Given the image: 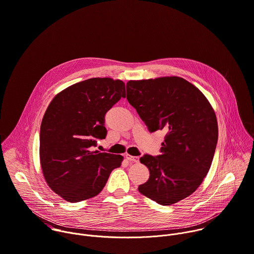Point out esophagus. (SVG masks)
I'll use <instances>...</instances> for the list:
<instances>
[{"label": "esophagus", "mask_w": 254, "mask_h": 254, "mask_svg": "<svg viewBox=\"0 0 254 254\" xmlns=\"http://www.w3.org/2000/svg\"><path fill=\"white\" fill-rule=\"evenodd\" d=\"M126 158L129 161H132V162H138L139 161V157L138 156H133V155H130L128 153L126 154Z\"/></svg>", "instance_id": "34e87169"}]
</instances>
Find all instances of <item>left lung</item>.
<instances>
[{"mask_svg":"<svg viewBox=\"0 0 254 254\" xmlns=\"http://www.w3.org/2000/svg\"><path fill=\"white\" fill-rule=\"evenodd\" d=\"M127 99L149 131L166 132L161 154H144L139 159L149 170V179L138 191L161 205L190 196L206 177L217 143V120L211 105L180 76L128 80Z\"/></svg>","mask_w":254,"mask_h":254,"instance_id":"8db88e82","label":"left lung"}]
</instances>
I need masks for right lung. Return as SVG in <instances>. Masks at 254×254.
Instances as JSON below:
<instances>
[{
	"label": "right lung",
	"instance_id": "1",
	"mask_svg": "<svg viewBox=\"0 0 254 254\" xmlns=\"http://www.w3.org/2000/svg\"><path fill=\"white\" fill-rule=\"evenodd\" d=\"M126 97L125 82L93 77L71 84L50 103L40 130V160L50 189L69 202L98 195L120 154L94 150L97 139L106 137L105 116Z\"/></svg>",
	"mask_w": 254,
	"mask_h": 254
}]
</instances>
